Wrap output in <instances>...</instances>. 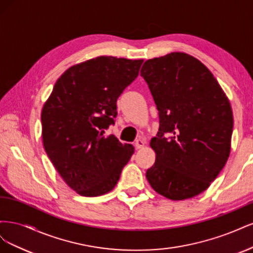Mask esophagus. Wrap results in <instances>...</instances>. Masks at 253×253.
<instances>
[{"instance_id":"obj_1","label":"esophagus","mask_w":253,"mask_h":253,"mask_svg":"<svg viewBox=\"0 0 253 253\" xmlns=\"http://www.w3.org/2000/svg\"><path fill=\"white\" fill-rule=\"evenodd\" d=\"M144 145V141L142 139H137L135 141V148L136 149H141Z\"/></svg>"}]
</instances>
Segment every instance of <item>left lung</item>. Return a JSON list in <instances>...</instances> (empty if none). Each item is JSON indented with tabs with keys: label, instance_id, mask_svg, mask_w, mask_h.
I'll return each mask as SVG.
<instances>
[{
	"label": "left lung",
	"instance_id": "obj_1",
	"mask_svg": "<svg viewBox=\"0 0 253 253\" xmlns=\"http://www.w3.org/2000/svg\"><path fill=\"white\" fill-rule=\"evenodd\" d=\"M140 75L159 115L157 135L150 142L156 159L145 177L169 200L196 196L209 188L230 154L229 99L208 68L185 52L147 60Z\"/></svg>",
	"mask_w": 253,
	"mask_h": 253
}]
</instances>
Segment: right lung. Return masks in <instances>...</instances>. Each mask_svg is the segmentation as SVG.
<instances>
[{
	"instance_id": "right-lung-1",
	"label": "right lung",
	"mask_w": 253,
	"mask_h": 253,
	"mask_svg": "<svg viewBox=\"0 0 253 253\" xmlns=\"http://www.w3.org/2000/svg\"><path fill=\"white\" fill-rule=\"evenodd\" d=\"M143 60L100 56L76 64L57 80L42 114L45 152L66 185L82 196L110 192L134 153L105 129L117 99L138 76Z\"/></svg>"
}]
</instances>
